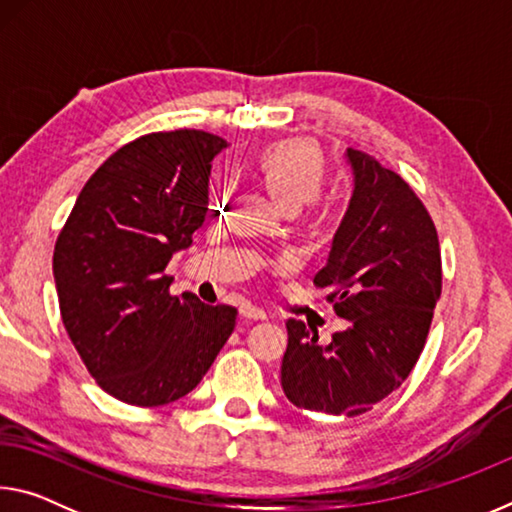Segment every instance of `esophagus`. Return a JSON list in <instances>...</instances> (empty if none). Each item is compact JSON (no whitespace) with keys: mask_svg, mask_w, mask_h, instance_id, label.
Instances as JSON below:
<instances>
[{"mask_svg":"<svg viewBox=\"0 0 512 512\" xmlns=\"http://www.w3.org/2000/svg\"><path fill=\"white\" fill-rule=\"evenodd\" d=\"M241 316L248 318V320H266V311L262 307H255L246 302V305H241Z\"/></svg>","mask_w":512,"mask_h":512,"instance_id":"obj_1","label":"esophagus"}]
</instances>
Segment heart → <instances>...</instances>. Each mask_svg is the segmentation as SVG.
<instances>
[{"instance_id": "1", "label": "heart", "mask_w": 512, "mask_h": 512, "mask_svg": "<svg viewBox=\"0 0 512 512\" xmlns=\"http://www.w3.org/2000/svg\"><path fill=\"white\" fill-rule=\"evenodd\" d=\"M259 173H262L268 189L280 198L284 205L298 207L314 201L325 185L327 164L323 153L314 144L302 140L277 142L259 158Z\"/></svg>"}]
</instances>
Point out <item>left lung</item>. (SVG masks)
I'll use <instances>...</instances> for the list:
<instances>
[{"label": "left lung", "instance_id": "8db88e82", "mask_svg": "<svg viewBox=\"0 0 512 512\" xmlns=\"http://www.w3.org/2000/svg\"><path fill=\"white\" fill-rule=\"evenodd\" d=\"M352 198L327 264L314 277L350 320L332 343L289 318L282 391L298 409L361 415L402 386L427 343L443 291L438 232L427 207L395 171L348 149Z\"/></svg>", "mask_w": 512, "mask_h": 512}]
</instances>
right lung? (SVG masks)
<instances>
[{
  "label": "right lung",
  "mask_w": 512,
  "mask_h": 512,
  "mask_svg": "<svg viewBox=\"0 0 512 512\" xmlns=\"http://www.w3.org/2000/svg\"><path fill=\"white\" fill-rule=\"evenodd\" d=\"M228 142L180 128L137 137L92 173L54 248L63 325L103 391L162 406L194 391L237 309L171 296L164 273L207 212L214 155Z\"/></svg>",
  "instance_id": "obj_1"
}]
</instances>
